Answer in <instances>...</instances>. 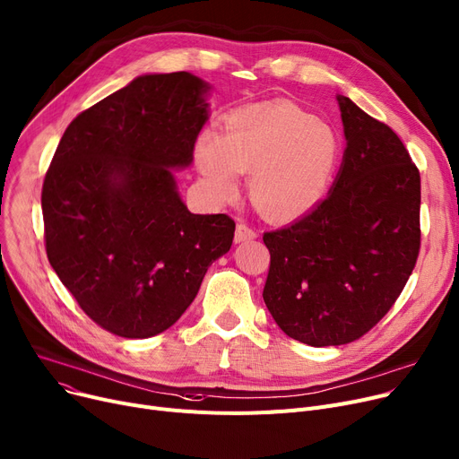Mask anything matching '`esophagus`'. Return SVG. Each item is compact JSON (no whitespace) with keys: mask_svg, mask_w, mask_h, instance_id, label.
Here are the masks:
<instances>
[{"mask_svg":"<svg viewBox=\"0 0 459 459\" xmlns=\"http://www.w3.org/2000/svg\"><path fill=\"white\" fill-rule=\"evenodd\" d=\"M256 232L247 227L246 223H238L236 225V232H234V242L236 244H242V242H249V239H255Z\"/></svg>","mask_w":459,"mask_h":459,"instance_id":"obj_1","label":"esophagus"}]
</instances>
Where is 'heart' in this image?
<instances>
[{"mask_svg": "<svg viewBox=\"0 0 459 459\" xmlns=\"http://www.w3.org/2000/svg\"><path fill=\"white\" fill-rule=\"evenodd\" d=\"M339 158L334 130L290 102L238 108L223 120L220 137L204 134L195 147L197 167L215 201H230L239 173H249V199L273 223H290L315 210Z\"/></svg>", "mask_w": 459, "mask_h": 459, "instance_id": "obj_1", "label": "heart"}]
</instances>
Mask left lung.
Segmentation results:
<instances>
[{
  "instance_id": "left-lung-1",
  "label": "left lung",
  "mask_w": 459,
  "mask_h": 459,
  "mask_svg": "<svg viewBox=\"0 0 459 459\" xmlns=\"http://www.w3.org/2000/svg\"><path fill=\"white\" fill-rule=\"evenodd\" d=\"M346 151L329 195L264 234L270 272L264 303L303 344L360 339L394 305L420 249V175L400 137L336 96Z\"/></svg>"
}]
</instances>
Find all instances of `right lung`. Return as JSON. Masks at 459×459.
Listing matches in <instances>:
<instances>
[{"mask_svg":"<svg viewBox=\"0 0 459 459\" xmlns=\"http://www.w3.org/2000/svg\"><path fill=\"white\" fill-rule=\"evenodd\" d=\"M210 85L144 74L82 111L42 184L46 255L85 315L125 339L171 327L236 223L191 213L173 169L193 161Z\"/></svg>","mask_w":459,"mask_h":459,"instance_id":"add662e5","label":"right lung"}]
</instances>
